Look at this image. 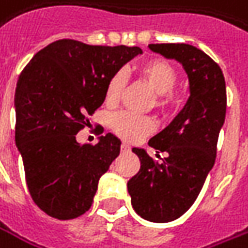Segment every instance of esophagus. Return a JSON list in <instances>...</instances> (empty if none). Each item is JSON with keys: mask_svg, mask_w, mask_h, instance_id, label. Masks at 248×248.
I'll return each instance as SVG.
<instances>
[{"mask_svg": "<svg viewBox=\"0 0 248 248\" xmlns=\"http://www.w3.org/2000/svg\"><path fill=\"white\" fill-rule=\"evenodd\" d=\"M121 150H122V152H129V151H130V145H129V144H126V142H122Z\"/></svg>", "mask_w": 248, "mask_h": 248, "instance_id": "34e87169", "label": "esophagus"}]
</instances>
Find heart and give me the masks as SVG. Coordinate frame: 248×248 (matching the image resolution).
<instances>
[{
    "mask_svg": "<svg viewBox=\"0 0 248 248\" xmlns=\"http://www.w3.org/2000/svg\"><path fill=\"white\" fill-rule=\"evenodd\" d=\"M137 74L151 89L156 93L155 106L160 109H167L173 103V90L178 82V74L174 67L165 60L152 59L137 68ZM124 71H116L107 83L106 88V103L108 106H115L119 101L122 90L124 88ZM112 130L124 140L137 141L142 136L154 130V121L148 116H141L122 111L112 116L111 119Z\"/></svg>",
    "mask_w": 248,
    "mask_h": 248,
    "instance_id": "b5f03b06",
    "label": "heart"
}]
</instances>
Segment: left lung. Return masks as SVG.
<instances>
[{
  "label": "left lung",
  "instance_id": "left-lung-1",
  "mask_svg": "<svg viewBox=\"0 0 248 248\" xmlns=\"http://www.w3.org/2000/svg\"><path fill=\"white\" fill-rule=\"evenodd\" d=\"M148 46L183 64L191 94L171 124L148 142L158 154H166L162 162L133 148L140 170L127 181V191L139 216L151 222H170L192 206L214 166L218 136L225 122V79L219 65L192 45Z\"/></svg>",
  "mask_w": 248,
  "mask_h": 248
}]
</instances>
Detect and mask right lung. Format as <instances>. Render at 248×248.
Masks as SVG:
<instances>
[{
  "label": "right lung",
  "mask_w": 248,
  "mask_h": 248,
  "mask_svg": "<svg viewBox=\"0 0 248 248\" xmlns=\"http://www.w3.org/2000/svg\"><path fill=\"white\" fill-rule=\"evenodd\" d=\"M141 53L139 46L59 39L24 67L15 93V141L29 192L47 216L73 219L90 209L121 140L107 133L81 145L75 136L104 103L109 78Z\"/></svg>",
  "instance_id": "right-lung-1"
}]
</instances>
